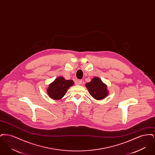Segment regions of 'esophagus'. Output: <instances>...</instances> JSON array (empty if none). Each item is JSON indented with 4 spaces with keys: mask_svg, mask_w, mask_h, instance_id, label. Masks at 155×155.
Segmentation results:
<instances>
[{
    "mask_svg": "<svg viewBox=\"0 0 155 155\" xmlns=\"http://www.w3.org/2000/svg\"><path fill=\"white\" fill-rule=\"evenodd\" d=\"M82 81L81 80H78V81H77V84H78V85H81V84H82Z\"/></svg>",
    "mask_w": 155,
    "mask_h": 155,
    "instance_id": "34e87169",
    "label": "esophagus"
}]
</instances>
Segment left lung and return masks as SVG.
<instances>
[{
  "label": "left lung",
  "mask_w": 155,
  "mask_h": 155,
  "mask_svg": "<svg viewBox=\"0 0 155 155\" xmlns=\"http://www.w3.org/2000/svg\"><path fill=\"white\" fill-rule=\"evenodd\" d=\"M89 94L96 100H102L108 95L107 85L99 77H94L85 84Z\"/></svg>",
  "instance_id": "1"
}]
</instances>
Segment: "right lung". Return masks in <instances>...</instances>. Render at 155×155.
Masks as SVG:
<instances>
[{
    "label": "right lung",
    "mask_w": 155,
    "mask_h": 155,
    "mask_svg": "<svg viewBox=\"0 0 155 155\" xmlns=\"http://www.w3.org/2000/svg\"><path fill=\"white\" fill-rule=\"evenodd\" d=\"M74 84L73 80H66L63 77H59L49 85L47 89L48 94L53 99H60L65 95L68 89Z\"/></svg>",
    "instance_id": "right-lung-1"
}]
</instances>
